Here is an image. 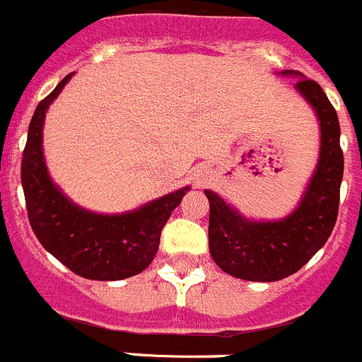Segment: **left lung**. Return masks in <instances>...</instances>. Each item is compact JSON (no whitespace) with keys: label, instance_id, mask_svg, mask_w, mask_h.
I'll return each mask as SVG.
<instances>
[{"label":"left lung","instance_id":"left-lung-1","mask_svg":"<svg viewBox=\"0 0 362 362\" xmlns=\"http://www.w3.org/2000/svg\"><path fill=\"white\" fill-rule=\"evenodd\" d=\"M281 74L300 78L297 92L315 110L321 127L319 161L299 206L283 219L252 221L216 192L204 190L210 201V255L221 270L245 281L272 283L296 274L325 246L337 221L344 170L337 112L319 83L296 70Z\"/></svg>","mask_w":362,"mask_h":362}]
</instances>
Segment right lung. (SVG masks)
I'll use <instances>...</instances> for the list:
<instances>
[{"mask_svg":"<svg viewBox=\"0 0 362 362\" xmlns=\"http://www.w3.org/2000/svg\"><path fill=\"white\" fill-rule=\"evenodd\" d=\"M72 74L40 101L21 159V185L30 226L47 252L74 274L94 281H119L141 274L159 248L161 230L190 187L143 204L132 212L103 216L69 199L50 179L43 156V123L50 103Z\"/></svg>","mask_w":362,"mask_h":362,"instance_id":"obj_1","label":"right lung"}]
</instances>
